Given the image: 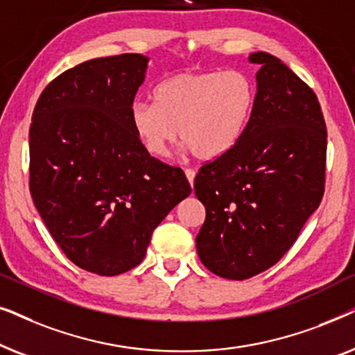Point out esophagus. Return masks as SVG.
Returning a JSON list of instances; mask_svg holds the SVG:
<instances>
[{
    "label": "esophagus",
    "instance_id": "1",
    "mask_svg": "<svg viewBox=\"0 0 355 355\" xmlns=\"http://www.w3.org/2000/svg\"><path fill=\"white\" fill-rule=\"evenodd\" d=\"M184 173H186V178L189 179V182H191V186H192L193 178H196V171H193L192 168H186V171H184Z\"/></svg>",
    "mask_w": 355,
    "mask_h": 355
}]
</instances>
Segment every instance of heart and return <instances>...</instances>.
<instances>
[{
	"mask_svg": "<svg viewBox=\"0 0 355 355\" xmlns=\"http://www.w3.org/2000/svg\"><path fill=\"white\" fill-rule=\"evenodd\" d=\"M153 103L130 106V125L150 155L168 157L181 135L197 158L213 159L234 148L244 135L255 85L237 69L182 71L155 87Z\"/></svg>",
	"mask_w": 355,
	"mask_h": 355,
	"instance_id": "heart-1",
	"label": "heart"
}]
</instances>
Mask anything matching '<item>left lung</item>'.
<instances>
[{
	"label": "left lung",
	"instance_id": "8db88e82",
	"mask_svg": "<svg viewBox=\"0 0 355 355\" xmlns=\"http://www.w3.org/2000/svg\"><path fill=\"white\" fill-rule=\"evenodd\" d=\"M255 105L234 148L198 169L197 252L211 273L247 279L283 259L324 192L327 124L315 92L283 61L252 53Z\"/></svg>",
	"mask_w": 355,
	"mask_h": 355
}]
</instances>
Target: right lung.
Instances as JSON below:
<instances>
[{"mask_svg":"<svg viewBox=\"0 0 355 355\" xmlns=\"http://www.w3.org/2000/svg\"><path fill=\"white\" fill-rule=\"evenodd\" d=\"M147 58H96L53 79L32 114L28 187L43 223L82 270L116 276L144 260L153 230L191 193L130 125Z\"/></svg>","mask_w":355,"mask_h":355,"instance_id":"right-lung-1","label":"right lung"}]
</instances>
